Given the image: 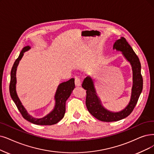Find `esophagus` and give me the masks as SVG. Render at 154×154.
<instances>
[{
    "instance_id": "34e87169",
    "label": "esophagus",
    "mask_w": 154,
    "mask_h": 154,
    "mask_svg": "<svg viewBox=\"0 0 154 154\" xmlns=\"http://www.w3.org/2000/svg\"><path fill=\"white\" fill-rule=\"evenodd\" d=\"M75 85L76 86V87H80L81 86V81L78 77H75Z\"/></svg>"
}]
</instances>
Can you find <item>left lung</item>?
Returning <instances> with one entry per match:
<instances>
[{
	"label": "left lung",
	"mask_w": 154,
	"mask_h": 154,
	"mask_svg": "<svg viewBox=\"0 0 154 154\" xmlns=\"http://www.w3.org/2000/svg\"><path fill=\"white\" fill-rule=\"evenodd\" d=\"M121 52L122 56L131 66L133 71V86L130 100L127 106L119 112L107 110L102 105L95 88L94 79L90 76L86 77L82 87L87 90L86 106L88 112L97 119L103 122L118 121L130 115L138 102L143 89V78L141 75V64L139 58L134 53L124 37L117 40L113 45V50Z\"/></svg>",
	"instance_id": "1"
}]
</instances>
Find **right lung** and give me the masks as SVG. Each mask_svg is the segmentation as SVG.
<instances>
[{
  "label": "right lung",
  "mask_w": 154,
  "mask_h": 154,
  "mask_svg": "<svg viewBox=\"0 0 154 154\" xmlns=\"http://www.w3.org/2000/svg\"><path fill=\"white\" fill-rule=\"evenodd\" d=\"M31 47L26 46L23 48L19 57L16 60L11 71V82L9 85V91L12 99L15 103L19 111L23 118L32 123L37 125H52L57 123L62 119L66 112V102L67 100L74 88H75V79L71 78L69 80L60 83L57 88L54 96L55 106L54 109L45 116L41 118H36L28 114L24 108L16 92V71L20 61L22 59L24 53L29 51Z\"/></svg>",
  "instance_id": "1"
}]
</instances>
